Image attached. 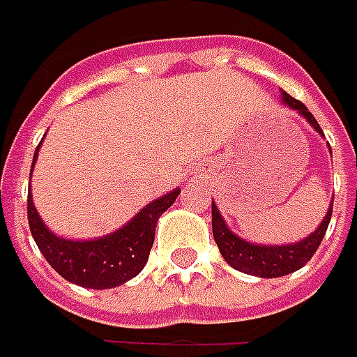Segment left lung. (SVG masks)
Returning <instances> with one entry per match:
<instances>
[{
	"label": "left lung",
	"mask_w": 357,
	"mask_h": 357,
	"mask_svg": "<svg viewBox=\"0 0 357 357\" xmlns=\"http://www.w3.org/2000/svg\"><path fill=\"white\" fill-rule=\"evenodd\" d=\"M280 98H282V105L289 106L290 110H296L322 136V128L318 126L316 118L308 112V108L302 105L301 100L292 98L284 91L280 93ZM332 207H334V197H332V202L328 205V211H326V217L322 219V223L314 229L308 237L296 241V243H289V245H259V243L245 241L237 233H233L227 227L225 219L219 213V207L215 205V202H211L213 239H215L223 259L235 271H241L245 275H252V277L261 278L284 277V275H290V273L302 268L304 264L312 259V255L320 247L322 239H324L328 223L332 219Z\"/></svg>",
	"instance_id": "1"
}]
</instances>
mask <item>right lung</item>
<instances>
[{
	"instance_id": "add662e5",
	"label": "right lung",
	"mask_w": 357,
	"mask_h": 357,
	"mask_svg": "<svg viewBox=\"0 0 357 357\" xmlns=\"http://www.w3.org/2000/svg\"><path fill=\"white\" fill-rule=\"evenodd\" d=\"M39 148L41 144L37 146L33 155L31 174ZM179 191L181 190L176 188L166 195L150 202L126 225L108 235L96 239L73 241L59 237L45 225L39 211L33 205L31 190H29V197H27L29 229L47 263L61 277L67 278L68 282L94 290L116 289L120 284L128 282L130 278L140 275V271L146 266L150 249L154 245L158 219L167 207H172Z\"/></svg>"
}]
</instances>
